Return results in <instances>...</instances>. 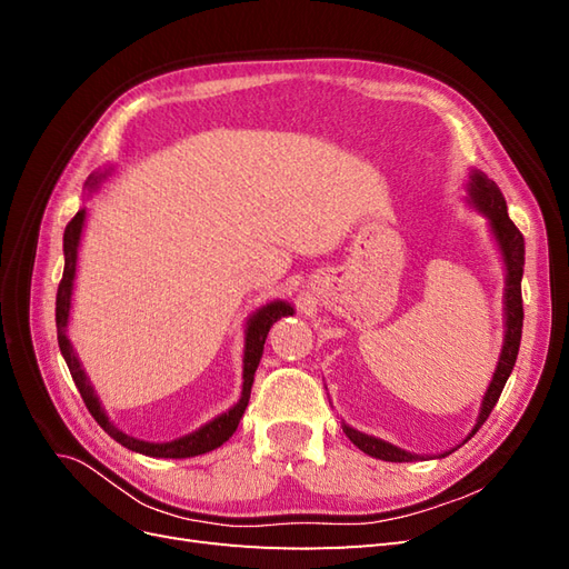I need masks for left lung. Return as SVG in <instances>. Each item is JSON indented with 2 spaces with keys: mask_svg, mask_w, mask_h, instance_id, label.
<instances>
[{
  "mask_svg": "<svg viewBox=\"0 0 569 569\" xmlns=\"http://www.w3.org/2000/svg\"><path fill=\"white\" fill-rule=\"evenodd\" d=\"M470 197L479 206V211L489 218L493 237H496L498 247H501V251H503V261H506V270H508V278H506V343L501 351V360H498V368L493 372V380L487 389L485 401H481L479 420L470 435V437H475L477 429L485 425L487 418L491 416V410L498 403V399H501V391L515 368V360H518L520 339H522V320H525V308H522L525 237L518 228H515V222L508 216V206H506L501 189H498V184L493 180H489L485 173H477V170L472 173ZM343 432H347V437L358 446L360 451L372 456V458L389 460V462H410L418 458V456L396 449V446H391L382 439L356 432V429H351L349 425H343Z\"/></svg>",
  "mask_w": 569,
  "mask_h": 569,
  "instance_id": "1",
  "label": "left lung"
}]
</instances>
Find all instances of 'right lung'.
Returning <instances> with one entry per match:
<instances>
[{"label":"right lung","mask_w":569,"mask_h":569,"mask_svg":"<svg viewBox=\"0 0 569 569\" xmlns=\"http://www.w3.org/2000/svg\"><path fill=\"white\" fill-rule=\"evenodd\" d=\"M99 178H92L90 184H94ZM82 222H84V211H78L71 222L66 226L63 232V256H66V263H63V278L59 282V291H57V337H59V349L63 353V360L68 370H71L73 382L82 396L84 406L92 412V418L99 422V427L104 429L109 437H113L120 446H126L130 451L137 453H144L151 458H192V456H201V453H209L218 446L226 443L242 420L247 403H249V396H251V385H253V375L258 363H261V356H263V343L266 337L270 332L272 322H278L284 316L295 313V308L284 301H272L268 306H263L261 311H258L251 320H249V330H247V349H244V387H242V399L234 403V408H230L228 412H222L220 418L211 420L209 425H203L197 432L187 435L182 439L176 441H168V443H149V441H140L134 437H128L120 432L118 427H113L109 422V418L104 416V410H101L97 396L88 382V377H84L78 358L73 353L71 341L66 337V325H68V311H71V289H73V278H76V258H78V242H80V232H82Z\"/></svg>","instance_id":"obj_1"}]
</instances>
